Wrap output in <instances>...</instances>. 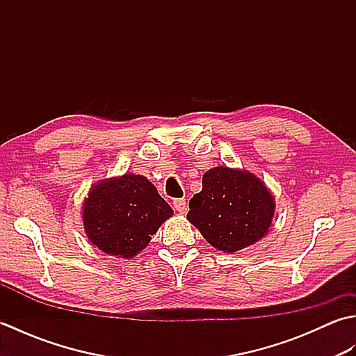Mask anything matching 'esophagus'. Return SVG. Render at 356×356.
<instances>
[{
    "instance_id": "1",
    "label": "esophagus",
    "mask_w": 356,
    "mask_h": 356,
    "mask_svg": "<svg viewBox=\"0 0 356 356\" xmlns=\"http://www.w3.org/2000/svg\"><path fill=\"white\" fill-rule=\"evenodd\" d=\"M172 207H174V209L179 211L180 214H185L186 211H188V205H186V200L185 199H174Z\"/></svg>"
}]
</instances>
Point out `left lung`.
Segmentation results:
<instances>
[{"label": "left lung", "instance_id": "1", "mask_svg": "<svg viewBox=\"0 0 356 356\" xmlns=\"http://www.w3.org/2000/svg\"><path fill=\"white\" fill-rule=\"evenodd\" d=\"M274 211L270 191L252 172L216 166L203 174L186 218L211 246L236 252L266 236Z\"/></svg>", "mask_w": 356, "mask_h": 356}]
</instances>
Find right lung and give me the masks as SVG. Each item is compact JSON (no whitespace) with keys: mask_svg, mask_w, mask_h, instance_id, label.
Segmentation results:
<instances>
[{"mask_svg":"<svg viewBox=\"0 0 356 356\" xmlns=\"http://www.w3.org/2000/svg\"><path fill=\"white\" fill-rule=\"evenodd\" d=\"M171 207L156 186L139 174H124L92 186L84 200V228L102 252L131 259L145 248Z\"/></svg>","mask_w":356,"mask_h":356,"instance_id":"1","label":"right lung"}]
</instances>
